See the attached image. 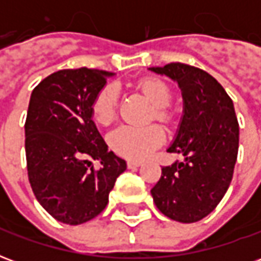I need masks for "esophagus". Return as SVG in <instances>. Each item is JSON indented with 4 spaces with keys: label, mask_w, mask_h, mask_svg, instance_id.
<instances>
[{
    "label": "esophagus",
    "mask_w": 261,
    "mask_h": 261,
    "mask_svg": "<svg viewBox=\"0 0 261 261\" xmlns=\"http://www.w3.org/2000/svg\"><path fill=\"white\" fill-rule=\"evenodd\" d=\"M142 165L141 161H136V159H130L128 162H127V166L130 168V169H136V168H140Z\"/></svg>",
    "instance_id": "1"
}]
</instances>
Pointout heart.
Segmentation results:
<instances>
[{
	"instance_id": "obj_1",
	"label": "heart",
	"mask_w": 261,
	"mask_h": 261,
	"mask_svg": "<svg viewBox=\"0 0 261 261\" xmlns=\"http://www.w3.org/2000/svg\"><path fill=\"white\" fill-rule=\"evenodd\" d=\"M138 88L155 106V117L161 121L169 120L168 106L172 102V91L168 84L156 78H145L138 82ZM119 86L108 84L97 92L92 102V113L100 124H109L116 116L119 103ZM164 131L155 124L138 125L121 124L108 134L110 148L127 158H144L162 144Z\"/></svg>"
}]
</instances>
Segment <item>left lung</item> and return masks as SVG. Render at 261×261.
Here are the masks:
<instances>
[{
	"instance_id": "1",
	"label": "left lung",
	"mask_w": 261,
	"mask_h": 261,
	"mask_svg": "<svg viewBox=\"0 0 261 261\" xmlns=\"http://www.w3.org/2000/svg\"><path fill=\"white\" fill-rule=\"evenodd\" d=\"M149 71L180 88L183 114L168 152L185 156L162 168L151 194L168 218L192 224L213 213L232 180L239 148L233 102L214 76L192 65L172 63Z\"/></svg>"
}]
</instances>
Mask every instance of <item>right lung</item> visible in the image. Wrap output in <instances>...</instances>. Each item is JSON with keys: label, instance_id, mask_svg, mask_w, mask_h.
Returning <instances> with one entry per match:
<instances>
[{"label": "right lung", "instance_id": "add662e5", "mask_svg": "<svg viewBox=\"0 0 261 261\" xmlns=\"http://www.w3.org/2000/svg\"><path fill=\"white\" fill-rule=\"evenodd\" d=\"M114 74L61 69L33 89L25 123V151L32 190L60 222L80 225L106 208L109 193L125 169L109 151L93 123L92 102ZM101 162L95 171L89 158Z\"/></svg>", "mask_w": 261, "mask_h": 261}]
</instances>
